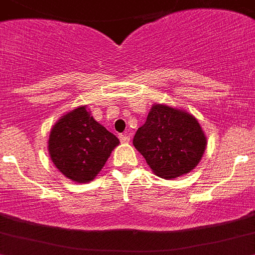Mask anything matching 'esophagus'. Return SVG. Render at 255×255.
Returning a JSON list of instances; mask_svg holds the SVG:
<instances>
[{"mask_svg": "<svg viewBox=\"0 0 255 255\" xmlns=\"http://www.w3.org/2000/svg\"><path fill=\"white\" fill-rule=\"evenodd\" d=\"M120 139L122 143H128L130 141V137L128 134H121L120 135Z\"/></svg>", "mask_w": 255, "mask_h": 255, "instance_id": "34e87169", "label": "esophagus"}]
</instances>
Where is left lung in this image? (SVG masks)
Listing matches in <instances>:
<instances>
[{
  "label": "left lung",
  "instance_id": "1",
  "mask_svg": "<svg viewBox=\"0 0 255 255\" xmlns=\"http://www.w3.org/2000/svg\"><path fill=\"white\" fill-rule=\"evenodd\" d=\"M154 175L176 178L194 170L206 148V137L192 114L165 104H153L133 138Z\"/></svg>",
  "mask_w": 255,
  "mask_h": 255
}]
</instances>
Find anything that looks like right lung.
Masks as SVG:
<instances>
[{
  "label": "right lung",
  "instance_id": "right-lung-1",
  "mask_svg": "<svg viewBox=\"0 0 255 255\" xmlns=\"http://www.w3.org/2000/svg\"><path fill=\"white\" fill-rule=\"evenodd\" d=\"M118 144L120 139L82 106L64 114L51 128L49 154L65 177L83 184L101 172Z\"/></svg>",
  "mask_w": 255,
  "mask_h": 255
}]
</instances>
